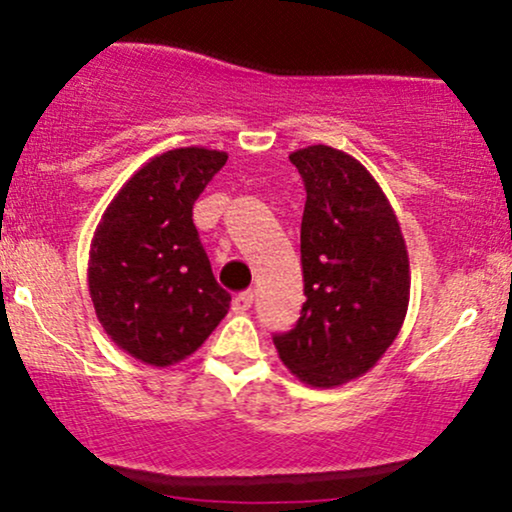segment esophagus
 Segmentation results:
<instances>
[{
    "instance_id": "34e87169",
    "label": "esophagus",
    "mask_w": 512,
    "mask_h": 512,
    "mask_svg": "<svg viewBox=\"0 0 512 512\" xmlns=\"http://www.w3.org/2000/svg\"><path fill=\"white\" fill-rule=\"evenodd\" d=\"M252 301H255V293L252 291L238 293V296L233 298V310H236V313H248L252 308Z\"/></svg>"
}]
</instances>
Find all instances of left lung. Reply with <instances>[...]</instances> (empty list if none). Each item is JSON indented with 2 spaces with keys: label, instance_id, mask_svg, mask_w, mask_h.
I'll list each match as a JSON object with an SVG mask.
<instances>
[{
  "label": "left lung",
  "instance_id": "8db88e82",
  "mask_svg": "<svg viewBox=\"0 0 512 512\" xmlns=\"http://www.w3.org/2000/svg\"><path fill=\"white\" fill-rule=\"evenodd\" d=\"M305 182V303L276 334L284 366L305 385L361 378L395 342L409 308V255L385 192L354 156L315 144L289 156Z\"/></svg>",
  "mask_w": 512,
  "mask_h": 512
}]
</instances>
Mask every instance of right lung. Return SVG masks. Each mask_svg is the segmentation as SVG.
<instances>
[{
    "label": "right lung",
    "instance_id": "add662e5",
    "mask_svg": "<svg viewBox=\"0 0 512 512\" xmlns=\"http://www.w3.org/2000/svg\"><path fill=\"white\" fill-rule=\"evenodd\" d=\"M226 151L185 146L154 156L117 192L88 252V291L105 334L146 366L192 356L231 308L192 223Z\"/></svg>",
    "mask_w": 512,
    "mask_h": 512
}]
</instances>
